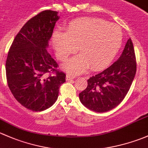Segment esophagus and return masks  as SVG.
Instances as JSON below:
<instances>
[{
	"label": "esophagus",
	"instance_id": "obj_1",
	"mask_svg": "<svg viewBox=\"0 0 148 148\" xmlns=\"http://www.w3.org/2000/svg\"><path fill=\"white\" fill-rule=\"evenodd\" d=\"M75 77V75H67L66 76V80H71L72 79H74Z\"/></svg>",
	"mask_w": 148,
	"mask_h": 148
}]
</instances>
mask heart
I'll list each match as a JSON object with an SVG mask.
<instances>
[{
  "instance_id": "1",
  "label": "heart",
  "mask_w": 148,
  "mask_h": 148,
  "mask_svg": "<svg viewBox=\"0 0 148 148\" xmlns=\"http://www.w3.org/2000/svg\"><path fill=\"white\" fill-rule=\"evenodd\" d=\"M121 28L97 18H83L68 24L65 32L56 31L53 44L59 59L64 60L77 50L81 53L70 59L64 69L70 73L84 72L91 65L93 70L107 67L123 44Z\"/></svg>"
}]
</instances>
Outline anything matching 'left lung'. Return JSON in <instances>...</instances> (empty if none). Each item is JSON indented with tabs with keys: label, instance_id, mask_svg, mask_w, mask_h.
<instances>
[{
	"label": "left lung",
	"instance_id": "obj_1",
	"mask_svg": "<svg viewBox=\"0 0 148 148\" xmlns=\"http://www.w3.org/2000/svg\"><path fill=\"white\" fill-rule=\"evenodd\" d=\"M136 68L135 50L129 38L117 61L88 79L87 88L79 94L80 100L95 112H104L113 109L127 95Z\"/></svg>",
	"mask_w": 148,
	"mask_h": 148
}]
</instances>
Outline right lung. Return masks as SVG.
<instances>
[{
	"instance_id": "1",
	"label": "right lung",
	"mask_w": 148,
	"mask_h": 148,
	"mask_svg": "<svg viewBox=\"0 0 148 148\" xmlns=\"http://www.w3.org/2000/svg\"><path fill=\"white\" fill-rule=\"evenodd\" d=\"M58 12H40L22 27L11 44L5 63L8 85L23 106L35 112L51 107L65 73L48 53Z\"/></svg>"
}]
</instances>
